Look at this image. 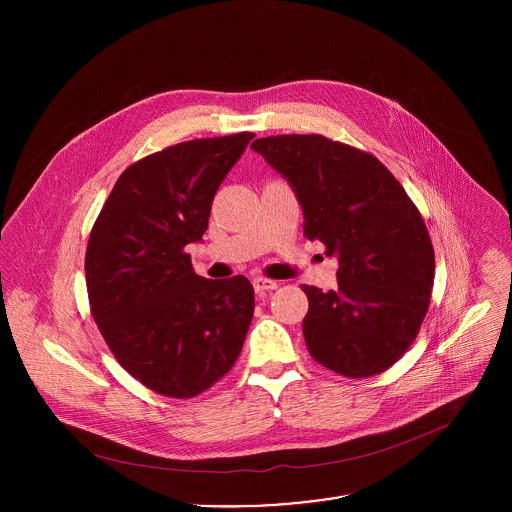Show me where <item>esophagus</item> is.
Returning <instances> with one entry per match:
<instances>
[{
	"mask_svg": "<svg viewBox=\"0 0 512 512\" xmlns=\"http://www.w3.org/2000/svg\"><path fill=\"white\" fill-rule=\"evenodd\" d=\"M252 286H254V290L258 293L272 292V290L278 288V282L268 280V278H254Z\"/></svg>",
	"mask_w": 512,
	"mask_h": 512,
	"instance_id": "1",
	"label": "esophagus"
}]
</instances>
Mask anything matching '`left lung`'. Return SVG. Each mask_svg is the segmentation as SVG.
Returning <instances> with one entry per match:
<instances>
[{
  "instance_id": "left-lung-1",
  "label": "left lung",
  "mask_w": 512,
  "mask_h": 512,
  "mask_svg": "<svg viewBox=\"0 0 512 512\" xmlns=\"http://www.w3.org/2000/svg\"><path fill=\"white\" fill-rule=\"evenodd\" d=\"M290 185L303 232L337 256V290L301 286L303 337L319 365L351 378L380 374L414 343L434 286V248L416 205L370 153L311 136L252 142Z\"/></svg>"
}]
</instances>
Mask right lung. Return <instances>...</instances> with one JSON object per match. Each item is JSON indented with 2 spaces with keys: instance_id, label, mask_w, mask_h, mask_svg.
<instances>
[{
  "instance_id": "1",
  "label": "right lung",
  "mask_w": 512,
  "mask_h": 512,
  "mask_svg": "<svg viewBox=\"0 0 512 512\" xmlns=\"http://www.w3.org/2000/svg\"><path fill=\"white\" fill-rule=\"evenodd\" d=\"M252 138L147 155L120 175L92 226L84 260L92 317L118 363L157 394H201L242 351L252 284L197 276L185 246L203 240L215 193Z\"/></svg>"
}]
</instances>
